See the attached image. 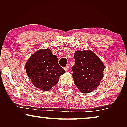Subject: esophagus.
<instances>
[{
  "mask_svg": "<svg viewBox=\"0 0 127 127\" xmlns=\"http://www.w3.org/2000/svg\"><path fill=\"white\" fill-rule=\"evenodd\" d=\"M65 70L66 72H67V71L69 70V67L68 66H66L65 67Z\"/></svg>",
  "mask_w": 127,
  "mask_h": 127,
  "instance_id": "34e87169",
  "label": "esophagus"
}]
</instances>
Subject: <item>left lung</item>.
<instances>
[{
    "label": "left lung",
    "instance_id": "obj_1",
    "mask_svg": "<svg viewBox=\"0 0 127 127\" xmlns=\"http://www.w3.org/2000/svg\"><path fill=\"white\" fill-rule=\"evenodd\" d=\"M74 60L72 76L79 91L88 94L96 89L103 76L105 65L102 61L90 50L75 51Z\"/></svg>",
    "mask_w": 127,
    "mask_h": 127
}]
</instances>
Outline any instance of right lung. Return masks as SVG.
I'll list each match as a JSON object with an SVG mask.
<instances>
[{
  "label": "right lung",
  "mask_w": 127,
  "mask_h": 127,
  "mask_svg": "<svg viewBox=\"0 0 127 127\" xmlns=\"http://www.w3.org/2000/svg\"><path fill=\"white\" fill-rule=\"evenodd\" d=\"M25 67L32 84L44 91H50L58 83L60 76L65 73L59 65L56 55L48 48L37 50L31 55Z\"/></svg>",
  "instance_id": "obj_1"
}]
</instances>
